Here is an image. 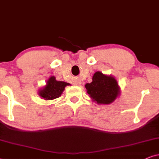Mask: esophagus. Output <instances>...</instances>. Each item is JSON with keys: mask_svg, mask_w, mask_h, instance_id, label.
<instances>
[{"mask_svg": "<svg viewBox=\"0 0 159 159\" xmlns=\"http://www.w3.org/2000/svg\"><path fill=\"white\" fill-rule=\"evenodd\" d=\"M79 84H80V83H77L76 84V85H79Z\"/></svg>", "mask_w": 159, "mask_h": 159, "instance_id": "34e87169", "label": "esophagus"}]
</instances>
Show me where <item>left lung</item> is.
Returning a JSON list of instances; mask_svg holds the SVG:
<instances>
[{
    "label": "left lung",
    "mask_w": 159,
    "mask_h": 159,
    "mask_svg": "<svg viewBox=\"0 0 159 159\" xmlns=\"http://www.w3.org/2000/svg\"><path fill=\"white\" fill-rule=\"evenodd\" d=\"M87 93L98 103L109 104L112 103L120 90L117 82L114 77L96 72L92 77V81L85 85Z\"/></svg>",
    "instance_id": "obj_1"
}]
</instances>
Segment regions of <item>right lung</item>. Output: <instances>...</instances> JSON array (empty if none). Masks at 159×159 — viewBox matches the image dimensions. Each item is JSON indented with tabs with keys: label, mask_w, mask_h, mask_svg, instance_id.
I'll return each instance as SVG.
<instances>
[{
	"label": "right lung",
	"mask_w": 159,
	"mask_h": 159,
	"mask_svg": "<svg viewBox=\"0 0 159 159\" xmlns=\"http://www.w3.org/2000/svg\"><path fill=\"white\" fill-rule=\"evenodd\" d=\"M70 85L65 81H58L54 76H51L48 80L47 84L39 92V94L45 100H53L61 96L65 86Z\"/></svg>",
	"instance_id": "1"
}]
</instances>
